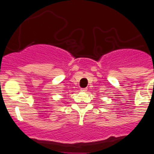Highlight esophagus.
Returning a JSON list of instances; mask_svg holds the SVG:
<instances>
[{"mask_svg": "<svg viewBox=\"0 0 154 154\" xmlns=\"http://www.w3.org/2000/svg\"><path fill=\"white\" fill-rule=\"evenodd\" d=\"M81 91H87L88 88H81Z\"/></svg>", "mask_w": 154, "mask_h": 154, "instance_id": "34e87169", "label": "esophagus"}]
</instances>
